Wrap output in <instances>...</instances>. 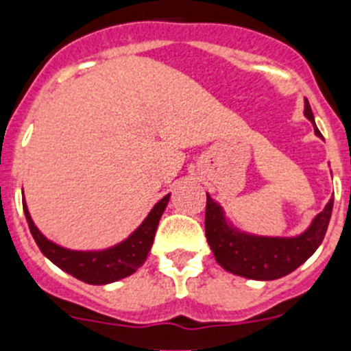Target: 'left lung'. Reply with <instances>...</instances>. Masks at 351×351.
<instances>
[{"instance_id":"obj_1","label":"left lung","mask_w":351,"mask_h":351,"mask_svg":"<svg viewBox=\"0 0 351 351\" xmlns=\"http://www.w3.org/2000/svg\"><path fill=\"white\" fill-rule=\"evenodd\" d=\"M304 116L315 123L309 101L306 100ZM316 135H320L315 130ZM334 200L330 198L311 226L297 237H256L232 228L223 209L207 195L206 237L216 262L232 274L250 280L271 281L283 278L302 265L318 250L327 232Z\"/></svg>"}]
</instances>
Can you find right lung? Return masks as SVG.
<instances>
[{
    "mask_svg": "<svg viewBox=\"0 0 351 351\" xmlns=\"http://www.w3.org/2000/svg\"><path fill=\"white\" fill-rule=\"evenodd\" d=\"M169 198L170 195L161 198L153 207V210L147 214L144 223L126 241L104 251H71L51 243L35 226L29 213H27L26 202H23V209L26 214L31 235L38 244L40 251L52 263H56L58 267L84 283L107 285L133 274L145 262L149 250L153 246L161 214L169 204Z\"/></svg>",
    "mask_w": 351,
    "mask_h": 351,
    "instance_id": "1",
    "label": "right lung"
}]
</instances>
